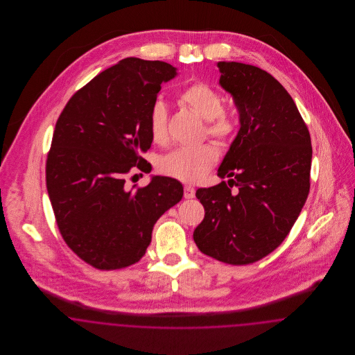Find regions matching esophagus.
<instances>
[{
	"label": "esophagus",
	"instance_id": "1",
	"mask_svg": "<svg viewBox=\"0 0 355 355\" xmlns=\"http://www.w3.org/2000/svg\"><path fill=\"white\" fill-rule=\"evenodd\" d=\"M184 197L190 200V198H194L196 197V189L193 186L186 185L184 187Z\"/></svg>",
	"mask_w": 355,
	"mask_h": 355
}]
</instances>
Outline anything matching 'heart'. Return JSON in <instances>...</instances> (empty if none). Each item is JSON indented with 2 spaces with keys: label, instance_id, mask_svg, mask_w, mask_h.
<instances>
[{
  "label": "heart",
  "instance_id": "1",
  "mask_svg": "<svg viewBox=\"0 0 355 355\" xmlns=\"http://www.w3.org/2000/svg\"><path fill=\"white\" fill-rule=\"evenodd\" d=\"M178 102L206 121L207 135L220 142L232 138L236 128V117L223 107L220 92L207 83H194L186 86L178 94ZM149 133L155 144H164L168 137V109L159 100L154 101L148 114ZM218 159V152L211 145L196 148H180L158 159V170L182 182L202 180Z\"/></svg>",
  "mask_w": 355,
  "mask_h": 355
}]
</instances>
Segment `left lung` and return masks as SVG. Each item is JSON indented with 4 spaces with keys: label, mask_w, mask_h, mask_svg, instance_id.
Listing matches in <instances>:
<instances>
[{
    "label": "left lung",
    "mask_w": 355,
    "mask_h": 355,
    "mask_svg": "<svg viewBox=\"0 0 355 355\" xmlns=\"http://www.w3.org/2000/svg\"><path fill=\"white\" fill-rule=\"evenodd\" d=\"M217 67L241 128L218 169L229 181L196 193L205 218L193 238L217 261L249 265L284 242L304 207L311 139L291 96L268 71L241 62Z\"/></svg>",
    "instance_id": "8db88e82"
}]
</instances>
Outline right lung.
<instances>
[{
  "instance_id": "right-lung-1",
  "label": "right lung",
  "mask_w": 355,
  "mask_h": 355,
  "mask_svg": "<svg viewBox=\"0 0 355 355\" xmlns=\"http://www.w3.org/2000/svg\"><path fill=\"white\" fill-rule=\"evenodd\" d=\"M175 76L164 61L123 58L76 92L57 119L46 159L48 194L64 241L96 269L138 262L155 222L182 200L184 187L170 177L125 186L135 166L150 173L139 155L152 146L148 114L162 83Z\"/></svg>"
}]
</instances>
